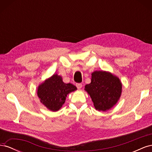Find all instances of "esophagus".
<instances>
[{"instance_id": "esophagus-1", "label": "esophagus", "mask_w": 152, "mask_h": 152, "mask_svg": "<svg viewBox=\"0 0 152 152\" xmlns=\"http://www.w3.org/2000/svg\"><path fill=\"white\" fill-rule=\"evenodd\" d=\"M76 86H77V89H81V88H82V84H80V83H79V84H76Z\"/></svg>"}]
</instances>
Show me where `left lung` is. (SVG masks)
Segmentation results:
<instances>
[{"label":"left lung","instance_id":"obj_1","mask_svg":"<svg viewBox=\"0 0 152 152\" xmlns=\"http://www.w3.org/2000/svg\"><path fill=\"white\" fill-rule=\"evenodd\" d=\"M122 83L118 78L105 71L92 73L91 82L85 86L90 95L95 108L98 111H107L112 108L120 98Z\"/></svg>","mask_w":152,"mask_h":152}]
</instances>
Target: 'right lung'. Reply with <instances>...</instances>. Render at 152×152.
<instances>
[{"mask_svg":"<svg viewBox=\"0 0 152 152\" xmlns=\"http://www.w3.org/2000/svg\"><path fill=\"white\" fill-rule=\"evenodd\" d=\"M75 90V86L64 83L61 76L54 74L39 86L37 96L45 107L56 112L65 103L67 94Z\"/></svg>","mask_w":152,"mask_h":152,"instance_id":"add662e5","label":"right lung"}]
</instances>
